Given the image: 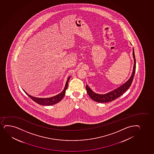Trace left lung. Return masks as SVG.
Listing matches in <instances>:
<instances>
[{
    "mask_svg": "<svg viewBox=\"0 0 154 154\" xmlns=\"http://www.w3.org/2000/svg\"><path fill=\"white\" fill-rule=\"evenodd\" d=\"M133 55L134 58V64L133 66V72L131 75V77L125 83L121 85L118 88L115 89L112 91L105 94H96V92L92 91V89L89 87L88 85H86V89L87 92L90 98L93 100L94 101H96L98 103H107L115 100V99H117L118 97H120L122 94H124L126 91L131 86V84L133 82L134 77L136 71V58L134 56V48H133Z\"/></svg>",
    "mask_w": 154,
    "mask_h": 154,
    "instance_id": "8db88e82",
    "label": "left lung"
}]
</instances>
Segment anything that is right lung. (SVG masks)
<instances>
[{
  "mask_svg": "<svg viewBox=\"0 0 154 154\" xmlns=\"http://www.w3.org/2000/svg\"><path fill=\"white\" fill-rule=\"evenodd\" d=\"M70 78V76L68 78L66 82L65 86L64 87V89L62 92H60V94H57L56 96H53L52 97H47V98L34 97L29 94L27 92H26L25 90H23H23L26 94H27L29 97H30V98L32 99L33 101H34L37 104L42 105H45V106H50V105L55 104L59 102H60L64 97V96L65 94L66 90L68 88V84Z\"/></svg>",
  "mask_w": 154,
  "mask_h": 154,
  "instance_id": "1",
  "label": "right lung"
}]
</instances>
